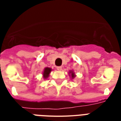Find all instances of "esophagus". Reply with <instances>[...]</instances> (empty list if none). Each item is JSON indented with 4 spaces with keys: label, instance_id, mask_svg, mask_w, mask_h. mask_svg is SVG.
I'll return each instance as SVG.
<instances>
[{
    "label": "esophagus",
    "instance_id": "obj_1",
    "mask_svg": "<svg viewBox=\"0 0 121 121\" xmlns=\"http://www.w3.org/2000/svg\"><path fill=\"white\" fill-rule=\"evenodd\" d=\"M56 69L60 71V70H62V67H61V66H58V67H56Z\"/></svg>",
    "mask_w": 121,
    "mask_h": 121
}]
</instances>
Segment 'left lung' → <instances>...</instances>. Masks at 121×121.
Wrapping results in <instances>:
<instances>
[{
    "instance_id": "8db88e82",
    "label": "left lung",
    "mask_w": 121,
    "mask_h": 121,
    "mask_svg": "<svg viewBox=\"0 0 121 121\" xmlns=\"http://www.w3.org/2000/svg\"><path fill=\"white\" fill-rule=\"evenodd\" d=\"M69 76L71 77L72 79H73L74 78L76 77V75L75 73V72H74L73 70H70V72H69Z\"/></svg>"
}]
</instances>
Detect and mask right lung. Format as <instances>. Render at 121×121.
Listing matches in <instances>:
<instances>
[{
  "mask_svg": "<svg viewBox=\"0 0 121 121\" xmlns=\"http://www.w3.org/2000/svg\"><path fill=\"white\" fill-rule=\"evenodd\" d=\"M52 71V69L51 68H49V67H46L43 70V77L44 80L47 79L49 77V74Z\"/></svg>",
  "mask_w": 121,
  "mask_h": 121,
  "instance_id": "right-lung-1",
  "label": "right lung"
}]
</instances>
